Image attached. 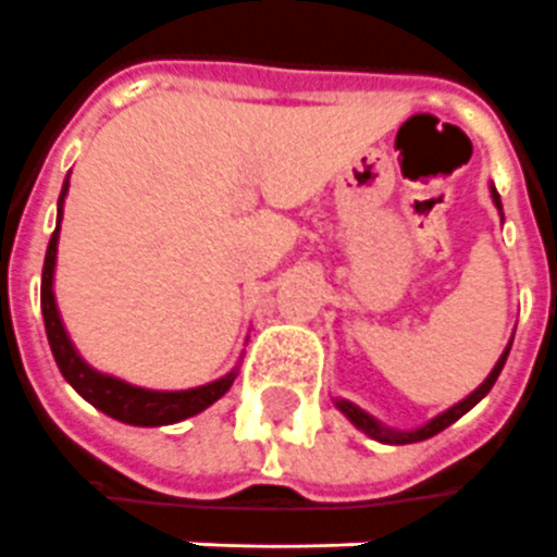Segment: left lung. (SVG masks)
<instances>
[{"mask_svg":"<svg viewBox=\"0 0 557 557\" xmlns=\"http://www.w3.org/2000/svg\"><path fill=\"white\" fill-rule=\"evenodd\" d=\"M492 203H495V207H498V212H500V197H498V191H495V185H492ZM500 219H504V212H500ZM510 348H512V338L507 342V348H504V354L498 357V362H495V369L488 372L486 381L476 386L471 396H465L461 401H456L453 408H447L444 413H437V417H432L429 423L417 425V429H393V425H384L381 420H374L369 411H362L360 405L348 401V398H335V408L345 413V417H348L350 423L357 425L360 432H366V435L372 437V441H381V444H396V447H398V444H417V441H425V437H432V435H437V432H444L447 425H453L456 420H459V417H465V413L471 411V408H474L480 398L488 396V389L495 386L500 369H504V362H507V354H510Z\"/></svg>","mask_w":557,"mask_h":557,"instance_id":"left-lung-1","label":"left lung"}]
</instances>
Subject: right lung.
<instances>
[{"instance_id":"obj_1","label":"right lung","mask_w":557,"mask_h":557,"mask_svg":"<svg viewBox=\"0 0 557 557\" xmlns=\"http://www.w3.org/2000/svg\"><path fill=\"white\" fill-rule=\"evenodd\" d=\"M69 197V180L62 183V195L57 203V231L47 243L45 270H41V314H45V330L53 360H57L59 372L69 381L77 393H81L92 408L101 413H108L113 420L128 425H171L180 420H188L195 413L207 411L212 401L231 389L234 377L239 369H231L222 377L209 381V384L191 386V389H146V386H134L128 381H122L116 374H104L92 369L89 362L83 360L74 342H71L69 330L62 323L59 314L57 294H53V275H57V246H59V224H62V207Z\"/></svg>"}]
</instances>
